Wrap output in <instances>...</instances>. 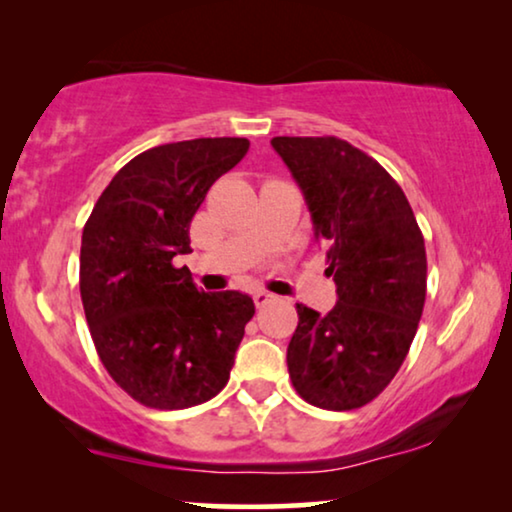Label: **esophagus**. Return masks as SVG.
Masks as SVG:
<instances>
[{
  "mask_svg": "<svg viewBox=\"0 0 512 512\" xmlns=\"http://www.w3.org/2000/svg\"><path fill=\"white\" fill-rule=\"evenodd\" d=\"M272 300H275V296H272V293L263 291V289L254 291V303H256V307H265L268 303H272Z\"/></svg>",
  "mask_w": 512,
  "mask_h": 512,
  "instance_id": "esophagus-1",
  "label": "esophagus"
}]
</instances>
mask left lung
Segmentation results:
<instances>
[{"label": "left lung", "instance_id": "left-lung-1", "mask_svg": "<svg viewBox=\"0 0 512 512\" xmlns=\"http://www.w3.org/2000/svg\"><path fill=\"white\" fill-rule=\"evenodd\" d=\"M305 195L338 303L296 305L286 349L293 387L310 405L354 410L380 396L403 366L426 298L424 235L401 186L338 137H275Z\"/></svg>", "mask_w": 512, "mask_h": 512}]
</instances>
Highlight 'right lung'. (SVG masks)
Here are the masks:
<instances>
[{
    "label": "right lung",
    "instance_id": "add662e5",
    "mask_svg": "<svg viewBox=\"0 0 512 512\" xmlns=\"http://www.w3.org/2000/svg\"><path fill=\"white\" fill-rule=\"evenodd\" d=\"M247 151L244 137L153 146L116 172L83 226L90 335L111 380L146 408H191L228 384L254 300L198 291L172 258L191 251L195 212Z\"/></svg>",
    "mask_w": 512,
    "mask_h": 512
}]
</instances>
